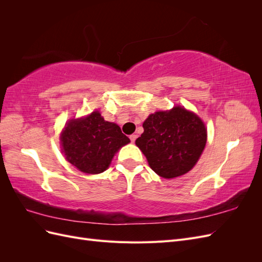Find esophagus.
Returning <instances> with one entry per match:
<instances>
[{
    "label": "esophagus",
    "instance_id": "34e87169",
    "mask_svg": "<svg viewBox=\"0 0 262 262\" xmlns=\"http://www.w3.org/2000/svg\"><path fill=\"white\" fill-rule=\"evenodd\" d=\"M137 138H138V136H137V134H132V136H130V140H131V142H132V143H134V142H136Z\"/></svg>",
    "mask_w": 262,
    "mask_h": 262
}]
</instances>
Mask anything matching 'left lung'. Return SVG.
Listing matches in <instances>:
<instances>
[{
    "mask_svg": "<svg viewBox=\"0 0 262 262\" xmlns=\"http://www.w3.org/2000/svg\"><path fill=\"white\" fill-rule=\"evenodd\" d=\"M143 129L136 144L145 155L149 167L166 179L191 170L207 144L204 122L180 106L149 115Z\"/></svg>",
    "mask_w": 262,
    "mask_h": 262,
    "instance_id": "obj_1",
    "label": "left lung"
}]
</instances>
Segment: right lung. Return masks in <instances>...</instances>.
<instances>
[{
  "label": "right lung",
  "instance_id": "1",
  "mask_svg": "<svg viewBox=\"0 0 262 262\" xmlns=\"http://www.w3.org/2000/svg\"><path fill=\"white\" fill-rule=\"evenodd\" d=\"M66 160L85 173H100L112 163L119 148L130 139L120 126L106 121L99 112L70 120L60 136Z\"/></svg>",
  "mask_w": 262,
  "mask_h": 262
}]
</instances>
